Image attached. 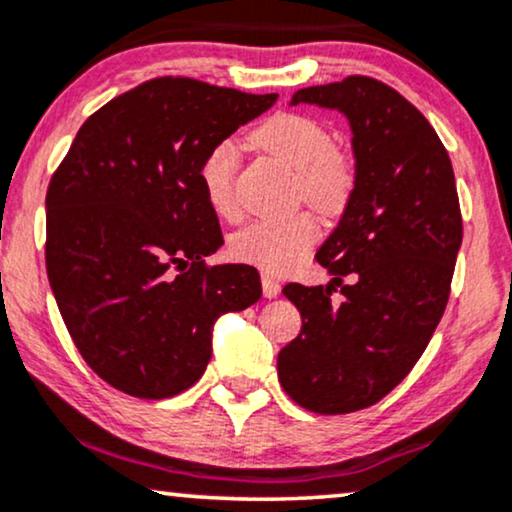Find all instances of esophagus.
<instances>
[{
	"label": "esophagus",
	"instance_id": "1",
	"mask_svg": "<svg viewBox=\"0 0 512 512\" xmlns=\"http://www.w3.org/2000/svg\"><path fill=\"white\" fill-rule=\"evenodd\" d=\"M262 291H264V298H276V295L281 293V286H279V281L274 279V276H269V274H262Z\"/></svg>",
	"mask_w": 512,
	"mask_h": 512
}]
</instances>
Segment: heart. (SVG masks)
<instances>
[{"label": "heart", "mask_w": 512, "mask_h": 512, "mask_svg": "<svg viewBox=\"0 0 512 512\" xmlns=\"http://www.w3.org/2000/svg\"><path fill=\"white\" fill-rule=\"evenodd\" d=\"M255 145L272 152L293 169L295 195L319 212H338L353 193V164L331 147V133L322 123L303 114H276L252 133ZM238 145L219 140L202 157L197 178L202 195L221 219L238 217L236 200ZM319 236L312 214L298 212L283 219H262L231 238V255L267 274H288L305 260Z\"/></svg>", "instance_id": "b5f03b06"}]
</instances>
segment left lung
I'll list each match as a JSON object with an SVG mask.
<instances>
[{"label": "left lung", "mask_w": 512, "mask_h": 512, "mask_svg": "<svg viewBox=\"0 0 512 512\" xmlns=\"http://www.w3.org/2000/svg\"><path fill=\"white\" fill-rule=\"evenodd\" d=\"M291 104L346 116L355 186L317 250L326 286L283 288L303 329L279 353L283 391L305 410L343 415L408 377L446 310L463 243L458 190L439 135L389 85L367 76L303 88ZM348 275L350 284H343ZM342 288L344 298L330 293Z\"/></svg>", "instance_id": "8db88e82"}]
</instances>
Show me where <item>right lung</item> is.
<instances>
[{
    "mask_svg": "<svg viewBox=\"0 0 512 512\" xmlns=\"http://www.w3.org/2000/svg\"><path fill=\"white\" fill-rule=\"evenodd\" d=\"M276 95L155 78L80 126L47 188V276L78 353L114 389L159 400L190 389L214 324L262 295L248 264H217L205 152Z\"/></svg>",
    "mask_w": 512,
    "mask_h": 512,
    "instance_id": "1",
    "label": "right lung"
}]
</instances>
